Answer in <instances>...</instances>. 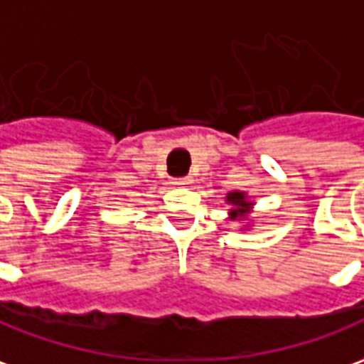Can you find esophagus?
<instances>
[{
  "instance_id": "1",
  "label": "esophagus",
  "mask_w": 364,
  "mask_h": 364,
  "mask_svg": "<svg viewBox=\"0 0 364 364\" xmlns=\"http://www.w3.org/2000/svg\"><path fill=\"white\" fill-rule=\"evenodd\" d=\"M192 182V176H182V178H174L172 180V184H176V186H186Z\"/></svg>"
}]
</instances>
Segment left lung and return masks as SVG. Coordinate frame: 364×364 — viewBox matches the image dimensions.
I'll use <instances>...</instances> for the list:
<instances>
[{
	"label": "left lung",
	"instance_id": "1",
	"mask_svg": "<svg viewBox=\"0 0 364 364\" xmlns=\"http://www.w3.org/2000/svg\"><path fill=\"white\" fill-rule=\"evenodd\" d=\"M228 202L235 206V210H232V215L242 214V212H245V210L250 208V202H245V196L242 192H232V194H228Z\"/></svg>",
	"mask_w": 364,
	"mask_h": 364
}]
</instances>
